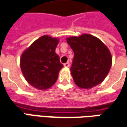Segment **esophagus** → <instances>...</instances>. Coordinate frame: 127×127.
I'll list each match as a JSON object with an SVG mask.
<instances>
[{
    "label": "esophagus",
    "instance_id": "esophagus-1",
    "mask_svg": "<svg viewBox=\"0 0 127 127\" xmlns=\"http://www.w3.org/2000/svg\"><path fill=\"white\" fill-rule=\"evenodd\" d=\"M69 66V63H66L64 64V67H68Z\"/></svg>",
    "mask_w": 127,
    "mask_h": 127
}]
</instances>
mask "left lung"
I'll return each instance as SVG.
<instances>
[{
    "label": "left lung",
    "mask_w": 127,
    "mask_h": 127,
    "mask_svg": "<svg viewBox=\"0 0 127 127\" xmlns=\"http://www.w3.org/2000/svg\"><path fill=\"white\" fill-rule=\"evenodd\" d=\"M67 42L74 52L70 71L74 83L80 88L90 89L102 82L112 63L107 47L89 34L70 37Z\"/></svg>",
    "instance_id": "8db88e82"
}]
</instances>
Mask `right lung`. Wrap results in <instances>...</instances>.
Here are the masks:
<instances>
[{"mask_svg":"<svg viewBox=\"0 0 127 127\" xmlns=\"http://www.w3.org/2000/svg\"><path fill=\"white\" fill-rule=\"evenodd\" d=\"M58 38L43 35L21 55L20 68L26 81L37 90H47L55 83L63 64L55 53Z\"/></svg>","mask_w":127,"mask_h":127,"instance_id":"add662e5","label":"right lung"}]
</instances>
